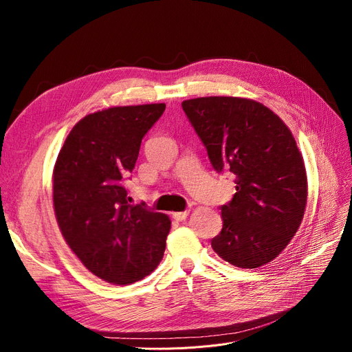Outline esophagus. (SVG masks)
I'll use <instances>...</instances> for the list:
<instances>
[{
  "mask_svg": "<svg viewBox=\"0 0 352 352\" xmlns=\"http://www.w3.org/2000/svg\"><path fill=\"white\" fill-rule=\"evenodd\" d=\"M188 216H189V210L173 212V219H175V220H177V221H182V220H185Z\"/></svg>",
  "mask_w": 352,
  "mask_h": 352,
  "instance_id": "1",
  "label": "esophagus"
}]
</instances>
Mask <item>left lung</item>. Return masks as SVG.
<instances>
[{"instance_id": "obj_1", "label": "left lung", "mask_w": 352, "mask_h": 352, "mask_svg": "<svg viewBox=\"0 0 352 352\" xmlns=\"http://www.w3.org/2000/svg\"><path fill=\"white\" fill-rule=\"evenodd\" d=\"M211 166L235 175L236 192L221 206L211 247L241 269H257L286 248L300 228L307 175L291 131L263 104L235 97L182 102Z\"/></svg>"}]
</instances>
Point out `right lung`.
Here are the masks:
<instances>
[{
  "label": "right lung",
  "mask_w": 352,
  "mask_h": 352,
  "mask_svg": "<svg viewBox=\"0 0 352 352\" xmlns=\"http://www.w3.org/2000/svg\"><path fill=\"white\" fill-rule=\"evenodd\" d=\"M166 104L113 107L85 116L63 145L54 167V210L72 251L100 279L127 285L162 261L170 219L129 204L131 179L142 138Z\"/></svg>",
  "instance_id": "right-lung-1"
}]
</instances>
